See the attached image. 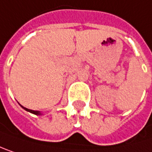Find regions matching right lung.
Masks as SVG:
<instances>
[{"mask_svg":"<svg viewBox=\"0 0 152 152\" xmlns=\"http://www.w3.org/2000/svg\"><path fill=\"white\" fill-rule=\"evenodd\" d=\"M21 107H22L23 109H25L26 112H29V113H31L35 114V115H41V113H40V112H39V111H33V110L27 109V108H26V107H24V106H22V105H21Z\"/></svg>","mask_w":152,"mask_h":152,"instance_id":"obj_1","label":"right lung"}]
</instances>
